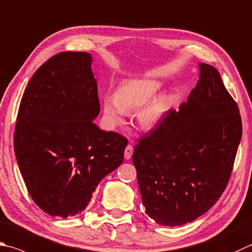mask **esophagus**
Segmentation results:
<instances>
[{"label": "esophagus", "mask_w": 252, "mask_h": 252, "mask_svg": "<svg viewBox=\"0 0 252 252\" xmlns=\"http://www.w3.org/2000/svg\"><path fill=\"white\" fill-rule=\"evenodd\" d=\"M132 154H133V146H132L131 144H129L126 148V150H125V158H126V159H130L131 157H132Z\"/></svg>", "instance_id": "1"}]
</instances>
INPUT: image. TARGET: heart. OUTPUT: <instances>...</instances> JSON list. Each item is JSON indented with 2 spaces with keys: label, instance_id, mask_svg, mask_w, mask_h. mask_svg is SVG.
I'll return each mask as SVG.
<instances>
[{
  "label": "heart",
  "instance_id": "b5f03b06",
  "mask_svg": "<svg viewBox=\"0 0 252 252\" xmlns=\"http://www.w3.org/2000/svg\"><path fill=\"white\" fill-rule=\"evenodd\" d=\"M162 84L153 79H130L118 87L116 94H107L102 98L103 116L109 126L120 125L127 111L139 109L138 121L143 129L158 126L170 106L167 94H158Z\"/></svg>",
  "mask_w": 252,
  "mask_h": 252
}]
</instances>
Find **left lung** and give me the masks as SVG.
<instances>
[{
    "instance_id": "left-lung-1",
    "label": "left lung",
    "mask_w": 252,
    "mask_h": 252,
    "mask_svg": "<svg viewBox=\"0 0 252 252\" xmlns=\"http://www.w3.org/2000/svg\"><path fill=\"white\" fill-rule=\"evenodd\" d=\"M198 67L187 101L141 138L132 155L142 204L158 225L183 226L216 204L241 140L239 109L218 70Z\"/></svg>"
}]
</instances>
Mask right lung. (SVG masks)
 <instances>
[{
  "instance_id": "right-lung-1",
  "label": "right lung",
  "mask_w": 252,
  "mask_h": 252,
  "mask_svg": "<svg viewBox=\"0 0 252 252\" xmlns=\"http://www.w3.org/2000/svg\"><path fill=\"white\" fill-rule=\"evenodd\" d=\"M89 53L55 55L32 77L18 109L14 151L36 205L67 218L88 206L102 178L121 165L127 141L100 130Z\"/></svg>"
}]
</instances>
